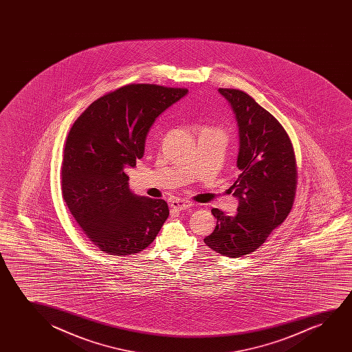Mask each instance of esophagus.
<instances>
[{
  "label": "esophagus",
  "instance_id": "34e87169",
  "mask_svg": "<svg viewBox=\"0 0 352 352\" xmlns=\"http://www.w3.org/2000/svg\"><path fill=\"white\" fill-rule=\"evenodd\" d=\"M170 207L173 208V209H177V210H185V209L192 207V203L190 202V201L179 199L178 198V199H173L170 202Z\"/></svg>",
  "mask_w": 352,
  "mask_h": 352
}]
</instances>
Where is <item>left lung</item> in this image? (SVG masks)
Wrapping results in <instances>:
<instances>
[{"label": "left lung", "instance_id": "obj_1", "mask_svg": "<svg viewBox=\"0 0 352 352\" xmlns=\"http://www.w3.org/2000/svg\"><path fill=\"white\" fill-rule=\"evenodd\" d=\"M219 92L231 104L238 122L239 174L231 191L239 202L234 217L212 208L217 226L204 243L220 255L236 258L258 249L289 215L297 164L289 135L270 111L241 90Z\"/></svg>", "mask_w": 352, "mask_h": 352}]
</instances>
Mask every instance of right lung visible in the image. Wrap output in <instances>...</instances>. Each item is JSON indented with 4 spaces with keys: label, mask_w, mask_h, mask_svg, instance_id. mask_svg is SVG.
<instances>
[{
    "label": "right lung",
    "mask_w": 352,
    "mask_h": 352,
    "mask_svg": "<svg viewBox=\"0 0 352 352\" xmlns=\"http://www.w3.org/2000/svg\"><path fill=\"white\" fill-rule=\"evenodd\" d=\"M186 92L154 84L126 85L92 102L68 132L63 197L100 250L116 256L138 254L167 220V203L132 192L125 170L143 157L155 119Z\"/></svg>",
    "instance_id": "1"
}]
</instances>
